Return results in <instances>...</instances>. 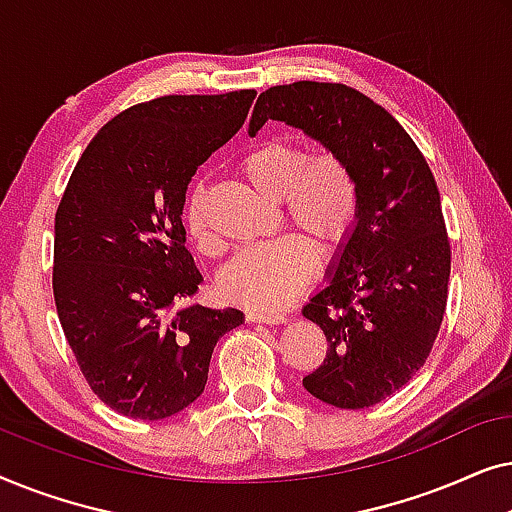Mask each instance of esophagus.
Wrapping results in <instances>:
<instances>
[{"instance_id": "34e87169", "label": "esophagus", "mask_w": 512, "mask_h": 512, "mask_svg": "<svg viewBox=\"0 0 512 512\" xmlns=\"http://www.w3.org/2000/svg\"><path fill=\"white\" fill-rule=\"evenodd\" d=\"M247 321L254 324H284L286 317L279 312H263V310H247Z\"/></svg>"}]
</instances>
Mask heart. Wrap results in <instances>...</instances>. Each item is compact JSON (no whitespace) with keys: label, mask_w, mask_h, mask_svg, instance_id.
I'll list each match as a JSON object with an SVG mask.
<instances>
[{"label":"heart","mask_w":512,"mask_h":512,"mask_svg":"<svg viewBox=\"0 0 512 512\" xmlns=\"http://www.w3.org/2000/svg\"><path fill=\"white\" fill-rule=\"evenodd\" d=\"M240 170L265 198H282L289 219L307 230L319 247L333 249L347 240L359 219L361 191L356 174L335 151L305 156L291 139H265L240 158ZM188 235L202 249H212L205 198L200 188L184 207ZM314 247L310 237L286 233L251 244L221 272V289L230 300L251 310H279L310 284Z\"/></svg>","instance_id":"b5f03b06"}]
</instances>
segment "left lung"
I'll list each match as a JSON object with an SVG mask.
<instances>
[{
    "mask_svg": "<svg viewBox=\"0 0 512 512\" xmlns=\"http://www.w3.org/2000/svg\"><path fill=\"white\" fill-rule=\"evenodd\" d=\"M268 121L340 153L359 181L356 226L326 286L303 307L328 340L324 363L303 377V387L335 408H370L424 366L443 324L452 251L436 179L403 125L342 83L268 88L249 135Z\"/></svg>",
    "mask_w": 512,
    "mask_h": 512,
    "instance_id": "left-lung-1",
    "label": "left lung"
}]
</instances>
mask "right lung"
Instances as JSON below:
<instances>
[{"label":"right lung","mask_w":512,"mask_h":512,"mask_svg":"<svg viewBox=\"0 0 512 512\" xmlns=\"http://www.w3.org/2000/svg\"><path fill=\"white\" fill-rule=\"evenodd\" d=\"M256 90L165 95L111 118L86 146L55 212L53 296L102 403L172 417L207 384L235 307L188 303L202 282L181 221L198 165L244 125Z\"/></svg>","instance_id":"right-lung-1"}]
</instances>
